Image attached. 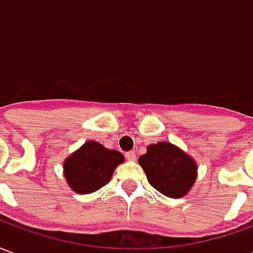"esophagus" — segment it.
<instances>
[{
    "label": "esophagus",
    "mask_w": 253,
    "mask_h": 253,
    "mask_svg": "<svg viewBox=\"0 0 253 253\" xmlns=\"http://www.w3.org/2000/svg\"><path fill=\"white\" fill-rule=\"evenodd\" d=\"M125 156H126V159L130 160V161H134V160H135V157H137V154H135V152H134V150H130V152H127Z\"/></svg>",
    "instance_id": "obj_1"
}]
</instances>
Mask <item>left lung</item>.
Segmentation results:
<instances>
[{"mask_svg": "<svg viewBox=\"0 0 253 253\" xmlns=\"http://www.w3.org/2000/svg\"><path fill=\"white\" fill-rule=\"evenodd\" d=\"M150 186L169 198H181L196 180V163L170 142L148 146V152L138 160Z\"/></svg>", "mask_w": 253, "mask_h": 253, "instance_id": "obj_1", "label": "left lung"}]
</instances>
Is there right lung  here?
I'll use <instances>...</instances> for the list:
<instances>
[{"label": "right lung", "mask_w": 253, "mask_h": 253, "mask_svg": "<svg viewBox=\"0 0 253 253\" xmlns=\"http://www.w3.org/2000/svg\"><path fill=\"white\" fill-rule=\"evenodd\" d=\"M123 161L121 152L104 148L96 141H88L65 160V179L73 191L90 194L104 187Z\"/></svg>", "instance_id": "right-lung-1"}]
</instances>
